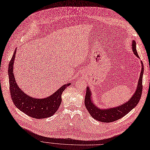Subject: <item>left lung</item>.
<instances>
[{"instance_id":"1","label":"left lung","mask_w":150,"mask_h":150,"mask_svg":"<svg viewBox=\"0 0 150 150\" xmlns=\"http://www.w3.org/2000/svg\"><path fill=\"white\" fill-rule=\"evenodd\" d=\"M136 47V42L134 40H133L132 42V51L138 58H140L137 53ZM141 64L142 69L140 78L138 80L137 87L135 93L129 99L128 101H126L119 106L109 108L108 109L99 108L97 106H96L95 104H94L92 99L91 91L90 90V87L87 86L85 99V104L86 109L92 116V117L99 122H111L121 119L137 106L141 98L143 89L142 80L144 67L142 62H141Z\"/></svg>"}]
</instances>
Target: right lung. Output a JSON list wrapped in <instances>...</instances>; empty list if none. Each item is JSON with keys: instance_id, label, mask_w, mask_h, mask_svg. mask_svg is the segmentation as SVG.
<instances>
[{"instance_id": "1", "label": "right lung", "mask_w": 150, "mask_h": 150, "mask_svg": "<svg viewBox=\"0 0 150 150\" xmlns=\"http://www.w3.org/2000/svg\"><path fill=\"white\" fill-rule=\"evenodd\" d=\"M16 49L10 60L8 70L10 92L13 103L21 112L33 118L40 119L51 117L57 112L62 102V92L71 83L62 85L52 95L44 98H35L26 95L16 84L13 73Z\"/></svg>"}]
</instances>
